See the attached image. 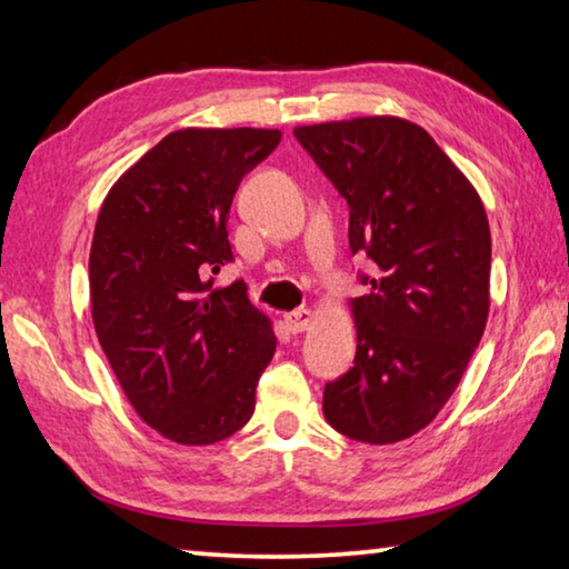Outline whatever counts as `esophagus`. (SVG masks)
<instances>
[{
	"mask_svg": "<svg viewBox=\"0 0 569 569\" xmlns=\"http://www.w3.org/2000/svg\"><path fill=\"white\" fill-rule=\"evenodd\" d=\"M283 321H286V326H288V331L301 333V331H306V329H308V326H311V321H313V313L308 311V308H296V311H291V313H286V316H283Z\"/></svg>",
	"mask_w": 569,
	"mask_h": 569,
	"instance_id": "1",
	"label": "esophagus"
}]
</instances>
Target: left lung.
<instances>
[{
  "mask_svg": "<svg viewBox=\"0 0 569 569\" xmlns=\"http://www.w3.org/2000/svg\"><path fill=\"white\" fill-rule=\"evenodd\" d=\"M296 140L349 203V248L373 263L351 301L353 366L323 389L326 421L401 441L455 393L489 313L485 206L431 134L401 118L306 124Z\"/></svg>",
  "mask_w": 569,
  "mask_h": 569,
  "instance_id": "obj_1",
  "label": "left lung"
}]
</instances>
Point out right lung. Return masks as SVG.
Returning <instances> with one entry per match:
<instances>
[{"label":"right lung","mask_w":569,"mask_h":569,"mask_svg":"<svg viewBox=\"0 0 569 569\" xmlns=\"http://www.w3.org/2000/svg\"><path fill=\"white\" fill-rule=\"evenodd\" d=\"M278 130H178L114 182L90 250L92 321L142 421L178 445H216L253 417L273 359L271 321L243 281L210 291L233 261L228 213Z\"/></svg>","instance_id":"1"}]
</instances>
